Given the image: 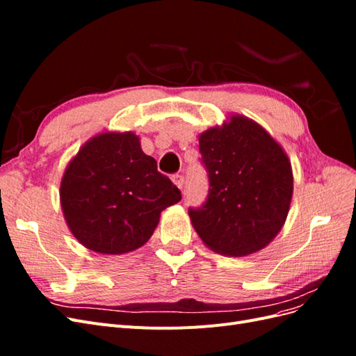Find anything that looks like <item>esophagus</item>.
Returning a JSON list of instances; mask_svg holds the SVG:
<instances>
[{
    "label": "esophagus",
    "mask_w": 356,
    "mask_h": 356,
    "mask_svg": "<svg viewBox=\"0 0 356 356\" xmlns=\"http://www.w3.org/2000/svg\"><path fill=\"white\" fill-rule=\"evenodd\" d=\"M172 181L175 182V186H177L178 188H181V190H182V187H184V182H186V179H184V175H181V174H175V175H172Z\"/></svg>",
    "instance_id": "esophagus-1"
}]
</instances>
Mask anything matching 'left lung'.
Listing matches in <instances>:
<instances>
[{"label": "left lung", "mask_w": 356, "mask_h": 356, "mask_svg": "<svg viewBox=\"0 0 356 356\" xmlns=\"http://www.w3.org/2000/svg\"><path fill=\"white\" fill-rule=\"evenodd\" d=\"M209 190L188 215L212 251L257 252L279 233L293 197L291 163L275 139L250 118L233 115L199 138Z\"/></svg>", "instance_id": "8db88e82"}]
</instances>
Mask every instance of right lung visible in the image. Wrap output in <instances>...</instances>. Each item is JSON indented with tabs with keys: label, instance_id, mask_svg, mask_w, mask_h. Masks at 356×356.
<instances>
[{
	"label": "right lung",
	"instance_id": "right-lung-1",
	"mask_svg": "<svg viewBox=\"0 0 356 356\" xmlns=\"http://www.w3.org/2000/svg\"><path fill=\"white\" fill-rule=\"evenodd\" d=\"M179 188L143 153L136 135L102 134L86 144L60 182V203L72 234L101 254L143 246L160 212L181 200Z\"/></svg>",
	"mask_w": 356,
	"mask_h": 356
}]
</instances>
